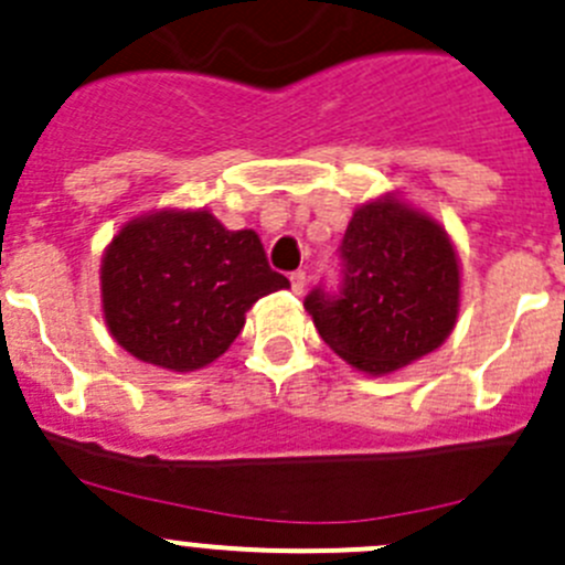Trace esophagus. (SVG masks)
Returning a JSON list of instances; mask_svg holds the SVG:
<instances>
[{
    "label": "esophagus",
    "instance_id": "1",
    "mask_svg": "<svg viewBox=\"0 0 565 565\" xmlns=\"http://www.w3.org/2000/svg\"><path fill=\"white\" fill-rule=\"evenodd\" d=\"M305 288H307V275L305 271H294V275H290V290H294V294H305Z\"/></svg>",
    "mask_w": 565,
    "mask_h": 565
}]
</instances>
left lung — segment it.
<instances>
[{
  "mask_svg": "<svg viewBox=\"0 0 565 565\" xmlns=\"http://www.w3.org/2000/svg\"><path fill=\"white\" fill-rule=\"evenodd\" d=\"M340 296L312 290L305 310L323 343L367 376L431 354L459 321L461 266L448 231L398 194L354 209Z\"/></svg>",
  "mask_w": 565,
  "mask_h": 565,
  "instance_id": "1",
  "label": "left lung"
}]
</instances>
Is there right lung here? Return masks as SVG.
Wrapping results in <instances>:
<instances>
[{
	"mask_svg": "<svg viewBox=\"0 0 565 565\" xmlns=\"http://www.w3.org/2000/svg\"><path fill=\"white\" fill-rule=\"evenodd\" d=\"M100 310L117 345L189 373L220 360L266 294L290 288L255 231H227L205 209L134 216L100 258Z\"/></svg>",
	"mask_w": 565,
	"mask_h": 565,
	"instance_id": "obj_1",
	"label": "right lung"
}]
</instances>
